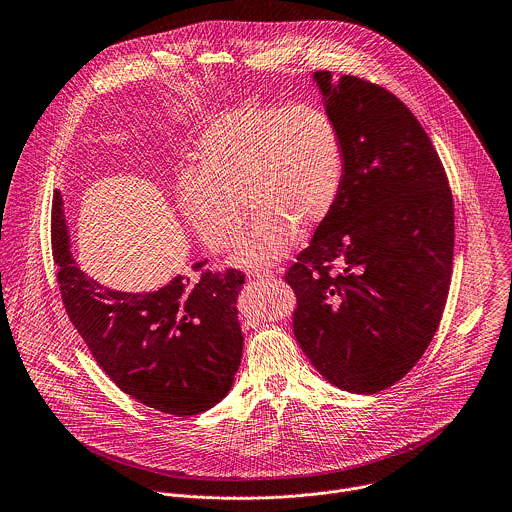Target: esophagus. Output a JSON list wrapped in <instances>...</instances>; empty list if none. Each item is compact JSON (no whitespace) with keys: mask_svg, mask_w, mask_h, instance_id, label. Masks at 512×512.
<instances>
[{"mask_svg":"<svg viewBox=\"0 0 512 512\" xmlns=\"http://www.w3.org/2000/svg\"><path fill=\"white\" fill-rule=\"evenodd\" d=\"M271 277H273V271H269V269H253L247 273L249 281H263V279H271Z\"/></svg>","mask_w":512,"mask_h":512,"instance_id":"esophagus-1","label":"esophagus"}]
</instances>
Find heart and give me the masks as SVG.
Segmentation results:
<instances>
[{
    "instance_id": "obj_1",
    "label": "heart",
    "mask_w": 512,
    "mask_h": 512,
    "mask_svg": "<svg viewBox=\"0 0 512 512\" xmlns=\"http://www.w3.org/2000/svg\"><path fill=\"white\" fill-rule=\"evenodd\" d=\"M195 173L177 183V205L213 251L231 249L243 267L271 265L299 231L311 233L333 213L345 181V147L321 107L243 103L211 119L195 139Z\"/></svg>"
}]
</instances>
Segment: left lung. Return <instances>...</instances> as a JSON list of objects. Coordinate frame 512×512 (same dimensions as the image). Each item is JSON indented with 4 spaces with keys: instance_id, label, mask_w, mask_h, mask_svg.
<instances>
[{
    "instance_id": "1",
    "label": "left lung",
    "mask_w": 512,
    "mask_h": 512,
    "mask_svg": "<svg viewBox=\"0 0 512 512\" xmlns=\"http://www.w3.org/2000/svg\"><path fill=\"white\" fill-rule=\"evenodd\" d=\"M345 147L339 201L285 281L293 333L335 387L373 395L423 357L453 273L455 205L445 167L411 109L355 75L315 71Z\"/></svg>"
}]
</instances>
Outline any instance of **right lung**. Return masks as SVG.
<instances>
[{"mask_svg":"<svg viewBox=\"0 0 512 512\" xmlns=\"http://www.w3.org/2000/svg\"><path fill=\"white\" fill-rule=\"evenodd\" d=\"M51 247L63 307L105 375L139 403L175 417L215 407L233 387L243 335L237 295L245 275H177L151 293H123L87 277L69 251L61 193H53ZM205 261L193 265L199 271Z\"/></svg>","mask_w":512,"mask_h":512,"instance_id":"right-lung-1","label":"right lung"}]
</instances>
